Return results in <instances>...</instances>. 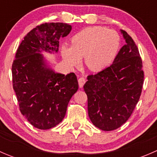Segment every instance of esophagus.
Masks as SVG:
<instances>
[{
  "instance_id": "obj_1",
  "label": "esophagus",
  "mask_w": 157,
  "mask_h": 157,
  "mask_svg": "<svg viewBox=\"0 0 157 157\" xmlns=\"http://www.w3.org/2000/svg\"><path fill=\"white\" fill-rule=\"evenodd\" d=\"M85 82H86V80H85V79L83 78V77H80V78L78 79V83H79V86H80V88L83 87Z\"/></svg>"
}]
</instances>
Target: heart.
<instances>
[{
    "label": "heart",
    "mask_w": 157,
    "mask_h": 157,
    "mask_svg": "<svg viewBox=\"0 0 157 157\" xmlns=\"http://www.w3.org/2000/svg\"><path fill=\"white\" fill-rule=\"evenodd\" d=\"M121 39L116 31L102 26H91L78 32L71 39V46L63 45L61 54L69 67H76L84 57L85 64L93 71L110 66L116 58Z\"/></svg>",
    "instance_id": "obj_1"
}]
</instances>
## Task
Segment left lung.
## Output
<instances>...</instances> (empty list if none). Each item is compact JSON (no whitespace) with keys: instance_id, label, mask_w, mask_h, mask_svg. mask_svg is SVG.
<instances>
[{"instance_id":"left-lung-1","label":"left lung","mask_w":157,"mask_h":157,"mask_svg":"<svg viewBox=\"0 0 157 157\" xmlns=\"http://www.w3.org/2000/svg\"><path fill=\"white\" fill-rule=\"evenodd\" d=\"M126 44L113 63L87 77L83 86L87 95L88 115L102 131H113L128 121L138 102L144 74L138 48L132 38L121 30Z\"/></svg>"}]
</instances>
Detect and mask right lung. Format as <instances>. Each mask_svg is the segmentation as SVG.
Here are the masks:
<instances>
[{
  "label": "right lung",
  "instance_id": "obj_1",
  "mask_svg": "<svg viewBox=\"0 0 157 157\" xmlns=\"http://www.w3.org/2000/svg\"><path fill=\"white\" fill-rule=\"evenodd\" d=\"M71 29V25L63 23L37 26L25 36L13 62V87L20 110L39 129H50L59 124L78 90L74 73H55L40 54L42 51L57 53L60 38L67 36Z\"/></svg>",
  "mask_w": 157,
  "mask_h": 157
}]
</instances>
